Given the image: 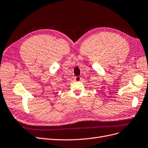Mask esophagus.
Returning <instances> with one entry per match:
<instances>
[{"instance_id":"1","label":"esophagus","mask_w":148,"mask_h":148,"mask_svg":"<svg viewBox=\"0 0 148 148\" xmlns=\"http://www.w3.org/2000/svg\"><path fill=\"white\" fill-rule=\"evenodd\" d=\"M74 80L76 82H80V81H81L82 78L80 77V76H76V77H75V79Z\"/></svg>"}]
</instances>
